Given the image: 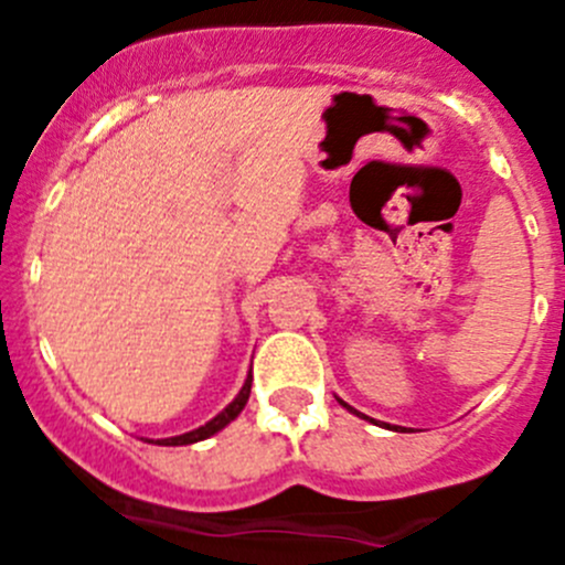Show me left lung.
<instances>
[{
    "mask_svg": "<svg viewBox=\"0 0 565 565\" xmlns=\"http://www.w3.org/2000/svg\"><path fill=\"white\" fill-rule=\"evenodd\" d=\"M344 407H347V409H350V413H355V415H361V413H358V409H352V407H350V404H344Z\"/></svg>",
    "mask_w": 565,
    "mask_h": 565,
    "instance_id": "8db88e82",
    "label": "left lung"
}]
</instances>
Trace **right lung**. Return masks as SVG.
<instances>
[{"label": "right lung", "instance_id": "add662e5", "mask_svg": "<svg viewBox=\"0 0 565 565\" xmlns=\"http://www.w3.org/2000/svg\"><path fill=\"white\" fill-rule=\"evenodd\" d=\"M250 380H254V377H250V374H248L246 383H243L241 393H237V396L232 398V402L226 404V407L221 409V413L215 415L213 420H207V424L199 426V429L185 431V435L167 437V440H158V443H161V446H191V443H199V440H207V437H213L215 431L224 429L226 424H232V420H235L237 415L243 413V407H246V402H248V396H250Z\"/></svg>", "mask_w": 565, "mask_h": 565}]
</instances>
